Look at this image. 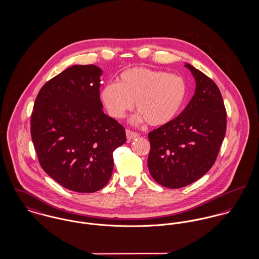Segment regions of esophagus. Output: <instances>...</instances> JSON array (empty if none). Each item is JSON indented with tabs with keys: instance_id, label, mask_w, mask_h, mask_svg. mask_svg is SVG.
I'll list each match as a JSON object with an SVG mask.
<instances>
[{
	"instance_id": "34e87169",
	"label": "esophagus",
	"mask_w": 259,
	"mask_h": 259,
	"mask_svg": "<svg viewBox=\"0 0 259 259\" xmlns=\"http://www.w3.org/2000/svg\"><path fill=\"white\" fill-rule=\"evenodd\" d=\"M125 134H126V139H127L128 141H132V140L137 139V138H139V137H140V135H139L138 133L133 132V131H131V130H126Z\"/></svg>"
}]
</instances>
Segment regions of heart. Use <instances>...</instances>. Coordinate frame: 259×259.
I'll list each match as a JSON object with an SVG mask.
<instances>
[{
	"label": "heart",
	"mask_w": 259,
	"mask_h": 259,
	"mask_svg": "<svg viewBox=\"0 0 259 259\" xmlns=\"http://www.w3.org/2000/svg\"><path fill=\"white\" fill-rule=\"evenodd\" d=\"M187 97L185 80L178 74L136 67L125 70L116 83L107 84L102 101L114 118H122L136 102L135 120L161 126L172 121L183 110Z\"/></svg>",
	"instance_id": "b5f03b06"
}]
</instances>
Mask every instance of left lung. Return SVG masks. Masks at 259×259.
<instances>
[{
	"instance_id": "1",
	"label": "left lung",
	"mask_w": 259,
	"mask_h": 259,
	"mask_svg": "<svg viewBox=\"0 0 259 259\" xmlns=\"http://www.w3.org/2000/svg\"><path fill=\"white\" fill-rule=\"evenodd\" d=\"M195 94L172 121L148 134V166L152 179L181 188L203 177L217 160L226 132V111L215 82L189 64Z\"/></svg>"
}]
</instances>
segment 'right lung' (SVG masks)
<instances>
[{"instance_id":"obj_1","label":"right lung","mask_w":259,"mask_h":259,"mask_svg":"<svg viewBox=\"0 0 259 259\" xmlns=\"http://www.w3.org/2000/svg\"><path fill=\"white\" fill-rule=\"evenodd\" d=\"M94 65L73 66L47 81L31 115V136L41 168L76 192L107 185L113 150L126 142L124 127L103 111Z\"/></svg>"}]
</instances>
